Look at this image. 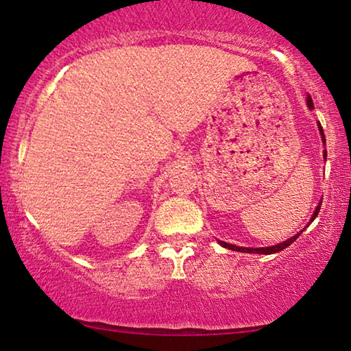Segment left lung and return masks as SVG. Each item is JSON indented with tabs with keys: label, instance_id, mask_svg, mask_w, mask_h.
Wrapping results in <instances>:
<instances>
[{
	"label": "left lung",
	"instance_id": "8db88e82",
	"mask_svg": "<svg viewBox=\"0 0 351 351\" xmlns=\"http://www.w3.org/2000/svg\"><path fill=\"white\" fill-rule=\"evenodd\" d=\"M306 105H308V108H310V110H313V108H315V107H313V100H311L310 95H308V97H306ZM318 129H319V134H321V141H323V145L326 147V137H324L323 128H321V124H319V123H318ZM323 156H324V161H326V156H328V152H326V148L323 150ZM321 203H323V201H319L318 206H316L315 213H313V215H311L310 222L306 223V227H308V225H310L311 222H313V220H315L316 217H318V213H319V209H321ZM306 227H305V228H306ZM305 228H304V230H305ZM304 230H300L299 233L294 234V237H291L289 239H286V241H282V243H280V244H275V246H267V247H243V246H234V244H230V243L220 241V239H219V244H220V246H222V247L232 249V251L247 252V254H265V256H268V254L280 252V251H282V249H286L287 246H291V244L294 243L295 239L300 237V234H302V232H304Z\"/></svg>",
	"mask_w": 351,
	"mask_h": 351
}]
</instances>
